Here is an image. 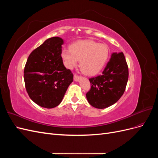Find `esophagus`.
I'll return each mask as SVG.
<instances>
[{
	"label": "esophagus",
	"mask_w": 158,
	"mask_h": 158,
	"mask_svg": "<svg viewBox=\"0 0 158 158\" xmlns=\"http://www.w3.org/2000/svg\"><path fill=\"white\" fill-rule=\"evenodd\" d=\"M80 78V76H78V74H75L74 75V80L75 81H78Z\"/></svg>",
	"instance_id": "34e87169"
}]
</instances>
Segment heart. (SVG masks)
<instances>
[{
    "instance_id": "1",
    "label": "heart",
    "mask_w": 158,
    "mask_h": 158,
    "mask_svg": "<svg viewBox=\"0 0 158 158\" xmlns=\"http://www.w3.org/2000/svg\"><path fill=\"white\" fill-rule=\"evenodd\" d=\"M109 55L107 45L93 40L80 41L72 45L70 49H63L61 51L66 67L73 69L80 60L81 70L88 75L98 74L106 64Z\"/></svg>"
}]
</instances>
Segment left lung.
I'll return each mask as SVG.
<instances>
[{
	"label": "left lung",
	"mask_w": 158,
	"mask_h": 158,
	"mask_svg": "<svg viewBox=\"0 0 158 158\" xmlns=\"http://www.w3.org/2000/svg\"><path fill=\"white\" fill-rule=\"evenodd\" d=\"M128 67L123 52H113L102 74L89 78L91 88L86 98L91 106L104 109L115 103L125 92Z\"/></svg>",
	"instance_id": "left-lung-1"
}]
</instances>
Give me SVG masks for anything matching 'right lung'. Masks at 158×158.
<instances>
[{"instance_id":"right-lung-1","label":"right lung","mask_w":158,"mask_h":158,"mask_svg":"<svg viewBox=\"0 0 158 158\" xmlns=\"http://www.w3.org/2000/svg\"><path fill=\"white\" fill-rule=\"evenodd\" d=\"M63 40H47L29 55L23 71L25 86L30 99L38 106L51 109L60 103L73 74L66 69L61 56Z\"/></svg>"}]
</instances>
